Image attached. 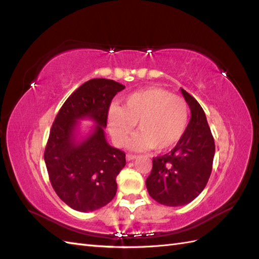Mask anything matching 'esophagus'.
Segmentation results:
<instances>
[{
	"instance_id": "1",
	"label": "esophagus",
	"mask_w": 259,
	"mask_h": 259,
	"mask_svg": "<svg viewBox=\"0 0 259 259\" xmlns=\"http://www.w3.org/2000/svg\"><path fill=\"white\" fill-rule=\"evenodd\" d=\"M137 158V156H135V155H131V153H128V155L125 156V159L128 161H131V160H134V159H136Z\"/></svg>"
}]
</instances>
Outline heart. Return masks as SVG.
I'll return each mask as SVG.
<instances>
[{
	"label": "heart",
	"instance_id": "heart-1",
	"mask_svg": "<svg viewBox=\"0 0 259 259\" xmlns=\"http://www.w3.org/2000/svg\"><path fill=\"white\" fill-rule=\"evenodd\" d=\"M189 120L188 104L161 88H148L126 96L121 107L109 110V130L114 144L122 147L136 123L140 130L130 147L135 150L155 148L164 151L175 147L186 133Z\"/></svg>",
	"mask_w": 259,
	"mask_h": 259
}]
</instances>
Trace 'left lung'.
Instances as JSON below:
<instances>
[{"label":"left lung","mask_w":259,"mask_h":259,"mask_svg":"<svg viewBox=\"0 0 259 259\" xmlns=\"http://www.w3.org/2000/svg\"><path fill=\"white\" fill-rule=\"evenodd\" d=\"M191 118L183 138L174 149L152 159V170L146 180L151 198L164 206L191 202L205 188L210 177L214 141L206 114L196 99L186 90Z\"/></svg>","instance_id":"left-lung-1"}]
</instances>
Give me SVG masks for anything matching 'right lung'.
<instances>
[{
	"label": "right lung",
	"mask_w": 259,
	"mask_h": 259,
	"mask_svg": "<svg viewBox=\"0 0 259 259\" xmlns=\"http://www.w3.org/2000/svg\"><path fill=\"white\" fill-rule=\"evenodd\" d=\"M123 89L109 79L87 81L65 100L52 124L45 151L49 178L60 199L74 210H97L117 192L115 178L125 166V153L108 144L104 128L110 103ZM85 117L96 125L76 141L77 120Z\"/></svg>",
	"instance_id": "right-lung-1"
}]
</instances>
